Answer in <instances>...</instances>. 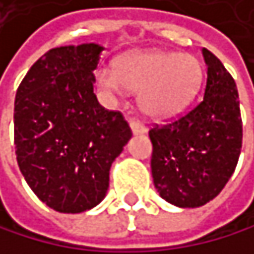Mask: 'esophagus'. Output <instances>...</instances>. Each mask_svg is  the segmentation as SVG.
Returning <instances> with one entry per match:
<instances>
[{"mask_svg":"<svg viewBox=\"0 0 254 254\" xmlns=\"http://www.w3.org/2000/svg\"><path fill=\"white\" fill-rule=\"evenodd\" d=\"M129 128L132 131V134H145L146 132V128L142 125V123H138L135 120H129Z\"/></svg>","mask_w":254,"mask_h":254,"instance_id":"1","label":"esophagus"}]
</instances>
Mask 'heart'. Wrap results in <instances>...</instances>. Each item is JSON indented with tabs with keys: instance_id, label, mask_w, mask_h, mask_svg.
Here are the masks:
<instances>
[{
	"instance_id": "obj_1",
	"label": "heart",
	"mask_w": 254,
	"mask_h": 254,
	"mask_svg": "<svg viewBox=\"0 0 254 254\" xmlns=\"http://www.w3.org/2000/svg\"><path fill=\"white\" fill-rule=\"evenodd\" d=\"M202 75V64L194 55L145 51L119 58L116 69H97L95 80L108 94L138 91L142 112L160 120L190 105L200 88Z\"/></svg>"
}]
</instances>
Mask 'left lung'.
I'll return each mask as SVG.
<instances>
[{"label":"left lung","instance_id":"obj_1","mask_svg":"<svg viewBox=\"0 0 254 254\" xmlns=\"http://www.w3.org/2000/svg\"><path fill=\"white\" fill-rule=\"evenodd\" d=\"M203 100L179 120L149 131L151 173L162 199L179 208L213 200L235 173L242 148L238 88L224 64L202 49Z\"/></svg>","mask_w":254,"mask_h":254}]
</instances>
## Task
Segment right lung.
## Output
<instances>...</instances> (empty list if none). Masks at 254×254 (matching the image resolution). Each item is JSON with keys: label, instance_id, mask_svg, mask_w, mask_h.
<instances>
[{"label": "right lung", "instance_id": "add662e5", "mask_svg": "<svg viewBox=\"0 0 254 254\" xmlns=\"http://www.w3.org/2000/svg\"><path fill=\"white\" fill-rule=\"evenodd\" d=\"M97 43L60 46L30 67L15 97L19 171L37 197L58 213L77 214L102 202L109 170L131 138L120 112L94 94Z\"/></svg>", "mask_w": 254, "mask_h": 254}]
</instances>
